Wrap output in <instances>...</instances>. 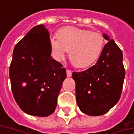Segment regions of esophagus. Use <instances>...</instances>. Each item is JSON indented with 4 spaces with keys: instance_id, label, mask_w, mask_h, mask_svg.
<instances>
[{
    "instance_id": "obj_1",
    "label": "esophagus",
    "mask_w": 134,
    "mask_h": 134,
    "mask_svg": "<svg viewBox=\"0 0 134 134\" xmlns=\"http://www.w3.org/2000/svg\"><path fill=\"white\" fill-rule=\"evenodd\" d=\"M66 72H67V77H71V75H72V71L70 70H68L67 69V70H66Z\"/></svg>"
}]
</instances>
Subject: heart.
<instances>
[{"instance_id": "obj_1", "label": "heart", "mask_w": 134, "mask_h": 134, "mask_svg": "<svg viewBox=\"0 0 134 134\" xmlns=\"http://www.w3.org/2000/svg\"><path fill=\"white\" fill-rule=\"evenodd\" d=\"M57 38L50 40L52 53L61 60L69 51V59L77 68L92 65L102 55L105 46L102 34L76 27H64L57 33Z\"/></svg>"}]
</instances>
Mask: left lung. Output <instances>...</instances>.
<instances>
[{
	"label": "left lung",
	"mask_w": 134,
	"mask_h": 134,
	"mask_svg": "<svg viewBox=\"0 0 134 134\" xmlns=\"http://www.w3.org/2000/svg\"><path fill=\"white\" fill-rule=\"evenodd\" d=\"M103 36L108 42L97 63L86 70L72 74L77 104L83 113L92 116L106 113L118 102L125 77L121 49L106 34Z\"/></svg>",
	"instance_id": "obj_1"
}]
</instances>
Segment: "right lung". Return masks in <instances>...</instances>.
Wrapping results in <instances>:
<instances>
[{
	"label": "right lung",
	"instance_id": "1",
	"mask_svg": "<svg viewBox=\"0 0 134 134\" xmlns=\"http://www.w3.org/2000/svg\"><path fill=\"white\" fill-rule=\"evenodd\" d=\"M44 25L32 28L14 46L9 76L14 98L25 113L45 117L57 107L66 69L51 57Z\"/></svg>",
	"mask_w": 134,
	"mask_h": 134
}]
</instances>
